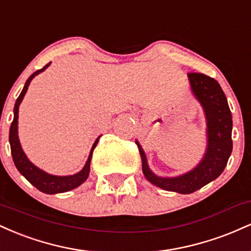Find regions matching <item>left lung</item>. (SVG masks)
I'll use <instances>...</instances> for the list:
<instances>
[{
    "mask_svg": "<svg viewBox=\"0 0 251 251\" xmlns=\"http://www.w3.org/2000/svg\"><path fill=\"white\" fill-rule=\"evenodd\" d=\"M191 89L203 106L208 122V149L197 168L176 178H160L149 169L146 155L137 143L142 157L143 174L158 188L178 194H192L212 181L226 169L232 151V117L223 89L214 77L203 73H188Z\"/></svg>",
    "mask_w": 251,
    "mask_h": 251,
    "instance_id": "8db88e82",
    "label": "left lung"
}]
</instances>
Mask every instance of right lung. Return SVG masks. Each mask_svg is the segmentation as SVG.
I'll use <instances>...</instances> for the list:
<instances>
[{"mask_svg": "<svg viewBox=\"0 0 251 251\" xmlns=\"http://www.w3.org/2000/svg\"><path fill=\"white\" fill-rule=\"evenodd\" d=\"M50 66V63L45 66V67L41 68V70H37L34 72L31 75L28 77V80L25 81V85L24 89H22L21 94H20L19 98L16 99L15 106H14V119L13 123L10 125L9 129V143H10V150H11V155H13L14 164H15L16 169L19 170L20 174H21L24 177L27 179L31 185H34L37 190H40L41 192H45V194H61V192H67L71 191V190L77 188L79 185L87 179L89 175V166H91V159L92 154H93V150L96 149L98 140L93 144L91 150V153H89L88 160L86 163L85 168H83L79 174L73 175V176H66V177H59V176H51L46 174L42 170L37 169L35 165H33L28 158L25 157V152L22 151L21 145H20L19 137H17V119H19V106L21 103L22 99H24L25 92H27L28 86L34 76L37 75L40 72L45 71V68H47Z\"/></svg>", "mask_w": 251, "mask_h": 251, "instance_id": "right-lung-1", "label": "right lung"}]
</instances>
